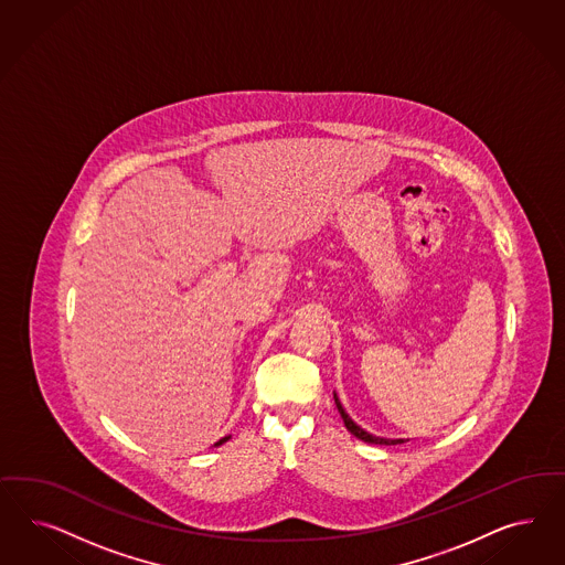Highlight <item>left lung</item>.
<instances>
[{"label":"left lung","mask_w":565,"mask_h":565,"mask_svg":"<svg viewBox=\"0 0 565 565\" xmlns=\"http://www.w3.org/2000/svg\"><path fill=\"white\" fill-rule=\"evenodd\" d=\"M334 403H337V409H339L341 418L345 422L347 430H349L353 437H358L360 440H364V443H370V445H399V443H403L401 438L395 440V438L372 437L370 433H365L364 428H360L353 419L347 416L345 409H343V405H341V401L337 399V395H334Z\"/></svg>","instance_id":"obj_1"}]
</instances>
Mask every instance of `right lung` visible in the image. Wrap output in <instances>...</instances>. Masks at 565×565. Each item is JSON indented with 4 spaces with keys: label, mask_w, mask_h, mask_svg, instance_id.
<instances>
[{
    "label": "right lung",
    "mask_w": 565,
    "mask_h": 565,
    "mask_svg": "<svg viewBox=\"0 0 565 565\" xmlns=\"http://www.w3.org/2000/svg\"><path fill=\"white\" fill-rule=\"evenodd\" d=\"M228 440V437L220 438L218 443L216 445H222V443H226Z\"/></svg>",
    "instance_id": "right-lung-1"
}]
</instances>
